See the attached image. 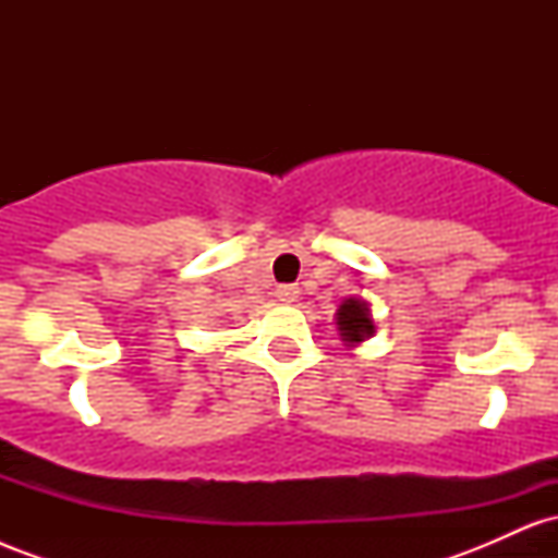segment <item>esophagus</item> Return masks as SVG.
I'll list each match as a JSON object with an SVG mask.
<instances>
[{
  "label": "esophagus",
  "mask_w": 558,
  "mask_h": 558,
  "mask_svg": "<svg viewBox=\"0 0 558 558\" xmlns=\"http://www.w3.org/2000/svg\"><path fill=\"white\" fill-rule=\"evenodd\" d=\"M275 296H278V301H283V304H291V301H296V296H299V288L291 283L278 286L275 288Z\"/></svg>",
  "instance_id": "1"
}]
</instances>
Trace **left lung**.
Masks as SVG:
<instances>
[{
	"label": "left lung",
	"instance_id": "1",
	"mask_svg": "<svg viewBox=\"0 0 558 558\" xmlns=\"http://www.w3.org/2000/svg\"><path fill=\"white\" fill-rule=\"evenodd\" d=\"M338 330H341L345 343H360L367 336H373L375 325L369 319L367 304L360 299L343 301L341 310H338Z\"/></svg>",
	"mask_w": 558,
	"mask_h": 558
}]
</instances>
